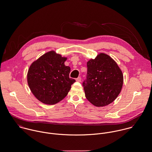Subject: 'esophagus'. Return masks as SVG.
Masks as SVG:
<instances>
[{
    "label": "esophagus",
    "mask_w": 152,
    "mask_h": 152,
    "mask_svg": "<svg viewBox=\"0 0 152 152\" xmlns=\"http://www.w3.org/2000/svg\"><path fill=\"white\" fill-rule=\"evenodd\" d=\"M81 77H78L76 79V81H77V82H81Z\"/></svg>",
    "instance_id": "1"
}]
</instances>
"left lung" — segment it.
I'll use <instances>...</instances> for the list:
<instances>
[{
    "label": "left lung",
    "mask_w": 152,
    "mask_h": 152,
    "mask_svg": "<svg viewBox=\"0 0 152 152\" xmlns=\"http://www.w3.org/2000/svg\"><path fill=\"white\" fill-rule=\"evenodd\" d=\"M87 78L83 83L85 97L93 105L103 107L118 97L123 88V74L110 56L99 53L87 61Z\"/></svg>",
    "instance_id": "obj_1"
}]
</instances>
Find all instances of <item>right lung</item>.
<instances>
[{
	"mask_svg": "<svg viewBox=\"0 0 152 152\" xmlns=\"http://www.w3.org/2000/svg\"><path fill=\"white\" fill-rule=\"evenodd\" d=\"M67 57L50 50L35 60L27 73L29 88L41 102L49 105L66 96L75 80L69 78L70 67L66 66Z\"/></svg>",
	"mask_w": 152,
	"mask_h": 152,
	"instance_id": "add662e5",
	"label": "right lung"
}]
</instances>
